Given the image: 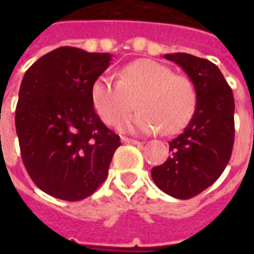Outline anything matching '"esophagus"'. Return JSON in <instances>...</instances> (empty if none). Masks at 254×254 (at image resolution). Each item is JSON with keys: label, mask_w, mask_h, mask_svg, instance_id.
<instances>
[{"label": "esophagus", "mask_w": 254, "mask_h": 254, "mask_svg": "<svg viewBox=\"0 0 254 254\" xmlns=\"http://www.w3.org/2000/svg\"><path fill=\"white\" fill-rule=\"evenodd\" d=\"M121 141H123L124 143H131V145H138L139 143V141H137V139L127 138V137H123V138H121Z\"/></svg>", "instance_id": "esophagus-1"}]
</instances>
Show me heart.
I'll return each instance as SVG.
<instances>
[{"label": "heart", "mask_w": 254, "mask_h": 254, "mask_svg": "<svg viewBox=\"0 0 254 254\" xmlns=\"http://www.w3.org/2000/svg\"><path fill=\"white\" fill-rule=\"evenodd\" d=\"M91 96L96 111L108 125L130 112L137 99L139 112L119 124L120 129L138 133L174 134L189 124L196 107V91L187 77L158 62L141 59L121 69L120 80L101 75L93 81Z\"/></svg>", "instance_id": "b5f03b06"}]
</instances>
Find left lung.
Masks as SVG:
<instances>
[{
    "label": "left lung",
    "instance_id": "1",
    "mask_svg": "<svg viewBox=\"0 0 254 254\" xmlns=\"http://www.w3.org/2000/svg\"><path fill=\"white\" fill-rule=\"evenodd\" d=\"M196 91L189 125L170 141L167 161L151 169V178L167 195L190 199L213 185L227 167L235 141V100L223 73L212 62L191 54H166Z\"/></svg>",
    "mask_w": 254,
    "mask_h": 254
}]
</instances>
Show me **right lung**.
I'll return each mask as SVG.
<instances>
[{
    "label": "right lung",
    "mask_w": 254,
    "mask_h": 254,
    "mask_svg": "<svg viewBox=\"0 0 254 254\" xmlns=\"http://www.w3.org/2000/svg\"><path fill=\"white\" fill-rule=\"evenodd\" d=\"M112 55L63 46L22 79L15 109L21 155L30 178L51 196L76 201L95 192L121 145L93 108V81Z\"/></svg>",
    "instance_id": "1"
}]
</instances>
